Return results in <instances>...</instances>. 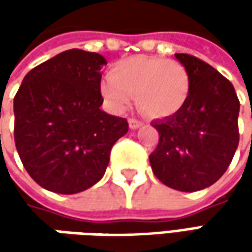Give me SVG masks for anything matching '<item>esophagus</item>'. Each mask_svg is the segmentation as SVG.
I'll return each mask as SVG.
<instances>
[{
  "label": "esophagus",
  "instance_id": "34e87169",
  "mask_svg": "<svg viewBox=\"0 0 252 252\" xmlns=\"http://www.w3.org/2000/svg\"><path fill=\"white\" fill-rule=\"evenodd\" d=\"M141 125H143V122L137 121V119H129V126H130V129H137V127H140Z\"/></svg>",
  "mask_w": 252,
  "mask_h": 252
}]
</instances>
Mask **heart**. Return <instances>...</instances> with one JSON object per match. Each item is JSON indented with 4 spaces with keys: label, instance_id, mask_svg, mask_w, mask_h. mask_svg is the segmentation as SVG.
<instances>
[{
    "label": "heart",
    "instance_id": "b5f03b06",
    "mask_svg": "<svg viewBox=\"0 0 252 252\" xmlns=\"http://www.w3.org/2000/svg\"><path fill=\"white\" fill-rule=\"evenodd\" d=\"M190 91L188 70L175 60L154 56H131L112 65L101 83L102 96L116 111L125 109L134 95L141 112L167 118L179 112Z\"/></svg>",
    "mask_w": 252,
    "mask_h": 252
}]
</instances>
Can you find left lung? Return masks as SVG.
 Masks as SVG:
<instances>
[{"label": "left lung", "instance_id": "obj_1", "mask_svg": "<svg viewBox=\"0 0 252 252\" xmlns=\"http://www.w3.org/2000/svg\"><path fill=\"white\" fill-rule=\"evenodd\" d=\"M175 57L190 78L188 101L175 115L151 122L160 140L149 160L164 185L195 192L213 185L234 157L240 101L233 84L212 65L190 54Z\"/></svg>", "mask_w": 252, "mask_h": 252}]
</instances>
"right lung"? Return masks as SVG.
Listing matches in <instances>:
<instances>
[{"instance_id":"1","label":"right lung","mask_w":252,"mask_h":252,"mask_svg":"<svg viewBox=\"0 0 252 252\" xmlns=\"http://www.w3.org/2000/svg\"><path fill=\"white\" fill-rule=\"evenodd\" d=\"M105 57L65 50L25 75L14 98V139L25 169L42 188L73 195L103 177L125 118L101 111Z\"/></svg>"}]
</instances>
